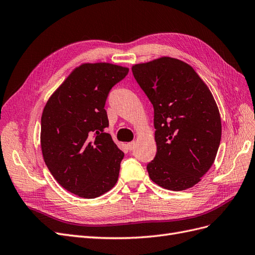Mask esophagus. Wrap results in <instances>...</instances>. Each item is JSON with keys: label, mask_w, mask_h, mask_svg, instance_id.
Returning a JSON list of instances; mask_svg holds the SVG:
<instances>
[{"label": "esophagus", "mask_w": 255, "mask_h": 255, "mask_svg": "<svg viewBox=\"0 0 255 255\" xmlns=\"http://www.w3.org/2000/svg\"><path fill=\"white\" fill-rule=\"evenodd\" d=\"M128 151H133L134 149H135V146H136V141H132V142H129V143H128Z\"/></svg>", "instance_id": "34e87169"}]
</instances>
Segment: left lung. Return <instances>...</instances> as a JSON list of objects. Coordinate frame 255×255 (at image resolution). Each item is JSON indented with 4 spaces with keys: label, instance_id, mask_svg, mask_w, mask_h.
I'll list each match as a JSON object with an SVG mask.
<instances>
[{
    "label": "left lung",
    "instance_id": "left-lung-1",
    "mask_svg": "<svg viewBox=\"0 0 255 255\" xmlns=\"http://www.w3.org/2000/svg\"><path fill=\"white\" fill-rule=\"evenodd\" d=\"M137 83L154 107L157 152L146 166L165 189L195 186L214 164L221 118L210 88L187 63L163 56L133 65Z\"/></svg>",
    "mask_w": 255,
    "mask_h": 255
}]
</instances>
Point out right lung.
I'll use <instances>...</instances> for the list:
<instances>
[{"instance_id": "add662e5", "label": "right lung", "mask_w": 255, "mask_h": 255, "mask_svg": "<svg viewBox=\"0 0 255 255\" xmlns=\"http://www.w3.org/2000/svg\"><path fill=\"white\" fill-rule=\"evenodd\" d=\"M128 68L85 63L73 69L53 92L41 116L44 163L61 187L85 199L111 190L125 156L105 128L109 92Z\"/></svg>"}]
</instances>
